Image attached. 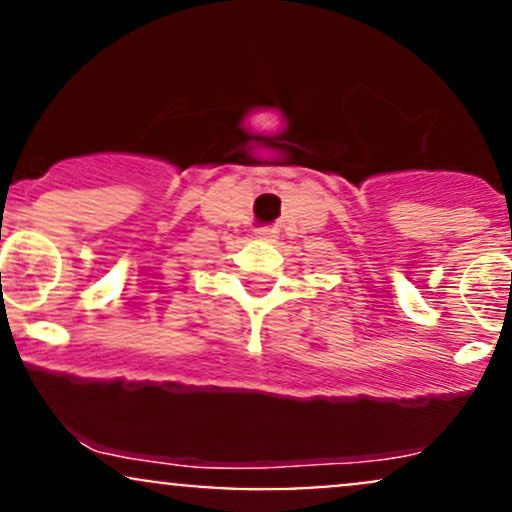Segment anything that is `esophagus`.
I'll return each mask as SVG.
<instances>
[{"label": "esophagus", "mask_w": 512, "mask_h": 512, "mask_svg": "<svg viewBox=\"0 0 512 512\" xmlns=\"http://www.w3.org/2000/svg\"><path fill=\"white\" fill-rule=\"evenodd\" d=\"M257 238H260V240H274L276 231H274V228H269V226L257 228Z\"/></svg>", "instance_id": "esophagus-1"}]
</instances>
